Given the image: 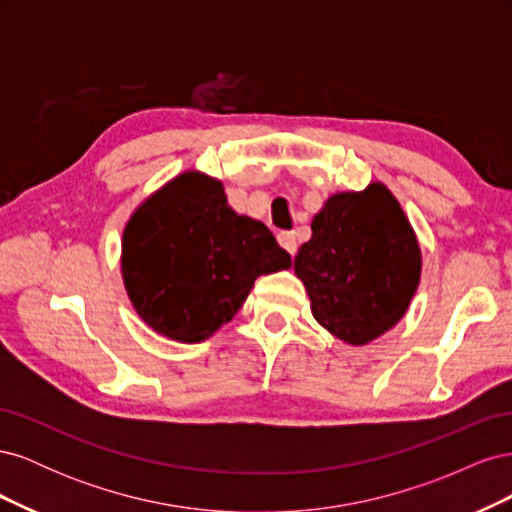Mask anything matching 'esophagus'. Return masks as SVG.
<instances>
[{
	"instance_id": "obj_1",
	"label": "esophagus",
	"mask_w": 512,
	"mask_h": 512,
	"mask_svg": "<svg viewBox=\"0 0 512 512\" xmlns=\"http://www.w3.org/2000/svg\"><path fill=\"white\" fill-rule=\"evenodd\" d=\"M277 241H280V245L284 247V250L288 252V254H297V237H294V232H280V235H277Z\"/></svg>"
}]
</instances>
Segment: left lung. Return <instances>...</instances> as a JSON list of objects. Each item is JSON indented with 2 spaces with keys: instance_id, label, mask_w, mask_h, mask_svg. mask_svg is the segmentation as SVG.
Instances as JSON below:
<instances>
[{
  "instance_id": "8db88e82",
  "label": "left lung",
  "mask_w": 512,
  "mask_h": 512,
  "mask_svg": "<svg viewBox=\"0 0 512 512\" xmlns=\"http://www.w3.org/2000/svg\"><path fill=\"white\" fill-rule=\"evenodd\" d=\"M324 329L363 346L399 322L421 280V250L395 196L382 183L342 192L312 222L294 258Z\"/></svg>"
}]
</instances>
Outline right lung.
<instances>
[{"instance_id": "right-lung-1", "label": "right lung", "mask_w": 512, "mask_h": 512, "mask_svg": "<svg viewBox=\"0 0 512 512\" xmlns=\"http://www.w3.org/2000/svg\"><path fill=\"white\" fill-rule=\"evenodd\" d=\"M288 267L271 230L232 211L222 183L194 170L147 198L123 230L132 305L153 331L185 344L232 320L258 275Z\"/></svg>"}]
</instances>
